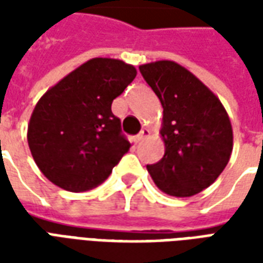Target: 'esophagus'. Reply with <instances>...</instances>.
<instances>
[{
  "instance_id": "obj_1",
  "label": "esophagus",
  "mask_w": 263,
  "mask_h": 263,
  "mask_svg": "<svg viewBox=\"0 0 263 263\" xmlns=\"http://www.w3.org/2000/svg\"><path fill=\"white\" fill-rule=\"evenodd\" d=\"M146 137H149V129H146V128H143L142 131L139 132L137 135V141L139 142V141H142V139H145Z\"/></svg>"
}]
</instances>
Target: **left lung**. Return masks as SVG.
<instances>
[{"label": "left lung", "instance_id": "8db88e82", "mask_svg": "<svg viewBox=\"0 0 263 263\" xmlns=\"http://www.w3.org/2000/svg\"><path fill=\"white\" fill-rule=\"evenodd\" d=\"M139 70L163 107L160 135L165 155L146 166L148 172L169 196L200 193L217 180L230 160V117L214 92L176 62L159 60Z\"/></svg>", "mask_w": 263, "mask_h": 263}]
</instances>
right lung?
Here are the masks:
<instances>
[{
	"label": "right lung",
	"instance_id": "1",
	"mask_svg": "<svg viewBox=\"0 0 263 263\" xmlns=\"http://www.w3.org/2000/svg\"><path fill=\"white\" fill-rule=\"evenodd\" d=\"M137 76L125 62L94 58L50 87L33 108L28 145L50 182L79 193L109 176L131 143L111 104Z\"/></svg>",
	"mask_w": 263,
	"mask_h": 263
}]
</instances>
